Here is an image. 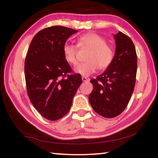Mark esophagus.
Segmentation results:
<instances>
[{
    "label": "esophagus",
    "mask_w": 158,
    "mask_h": 158,
    "mask_svg": "<svg viewBox=\"0 0 158 158\" xmlns=\"http://www.w3.org/2000/svg\"><path fill=\"white\" fill-rule=\"evenodd\" d=\"M81 79H82V81H84V82L89 81V80H90V79L86 78V77H81Z\"/></svg>",
    "instance_id": "1"
}]
</instances>
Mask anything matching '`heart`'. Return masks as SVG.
I'll list each match as a JSON object with an SVG mask.
<instances>
[{"label": "heart", "mask_w": 158, "mask_h": 158, "mask_svg": "<svg viewBox=\"0 0 158 158\" xmlns=\"http://www.w3.org/2000/svg\"><path fill=\"white\" fill-rule=\"evenodd\" d=\"M78 47L81 49H89L88 62L77 65L74 68L76 73L83 77H89L97 69H105L110 65L114 57L113 48L107 44L106 39L95 33H88L80 36L78 39ZM78 47L73 44L66 43L63 47L65 60L72 65L77 63Z\"/></svg>", "instance_id": "b5f03b06"}]
</instances>
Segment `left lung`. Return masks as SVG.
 <instances>
[{"instance_id":"1","label":"left lung","mask_w":158,"mask_h":158,"mask_svg":"<svg viewBox=\"0 0 158 158\" xmlns=\"http://www.w3.org/2000/svg\"><path fill=\"white\" fill-rule=\"evenodd\" d=\"M116 52L106 70L90 80L93 89L89 95L92 108L100 116L111 118L126 108L135 89L137 56L133 42L119 31L114 35Z\"/></svg>"}]
</instances>
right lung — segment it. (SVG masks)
<instances>
[{
    "mask_svg": "<svg viewBox=\"0 0 158 158\" xmlns=\"http://www.w3.org/2000/svg\"><path fill=\"white\" fill-rule=\"evenodd\" d=\"M77 31L54 26L39 31L32 40L25 59V79L31 103L49 121L61 118L70 109L81 84L79 74L64 58L63 47Z\"/></svg>",
    "mask_w": 158,
    "mask_h": 158,
    "instance_id": "add662e5",
    "label": "right lung"
}]
</instances>
